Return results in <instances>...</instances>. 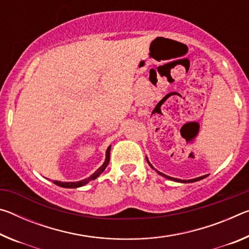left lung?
Listing matches in <instances>:
<instances>
[{"label": "left lung", "instance_id": "8db88e82", "mask_svg": "<svg viewBox=\"0 0 249 249\" xmlns=\"http://www.w3.org/2000/svg\"><path fill=\"white\" fill-rule=\"evenodd\" d=\"M147 159V158H146ZM147 162L149 163V166L153 168V169H155V168L150 165V162H149V160L147 159ZM156 170V169H155ZM157 171V174H159L160 176H162V177H165V178H167V179H170V180H174V181H178V182H183V183H188V182H195V181H199V180H201V179H203V178H205L206 176H202V177H199V178H196V179H190V180H180V179H176V178H171V177H169V176H166V175H163V174H161V172L160 171H158V170H156Z\"/></svg>", "mask_w": 249, "mask_h": 249}]
</instances>
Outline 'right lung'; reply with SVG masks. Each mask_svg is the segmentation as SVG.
<instances>
[{
    "label": "right lung",
    "instance_id": "add662e5",
    "mask_svg": "<svg viewBox=\"0 0 249 249\" xmlns=\"http://www.w3.org/2000/svg\"><path fill=\"white\" fill-rule=\"evenodd\" d=\"M109 151H111V146L108 147V148L107 149V157H105V161L102 166H101L98 170H96L93 175H92L91 177H89V178L87 179H83L81 181H77V182H61V181H53L54 184L59 185V187H62V188H79V187H82V185L87 184L89 181L91 180H94L98 178V177L102 174V172L105 170V168L107 167L108 162H109Z\"/></svg>",
    "mask_w": 249,
    "mask_h": 249
}]
</instances>
